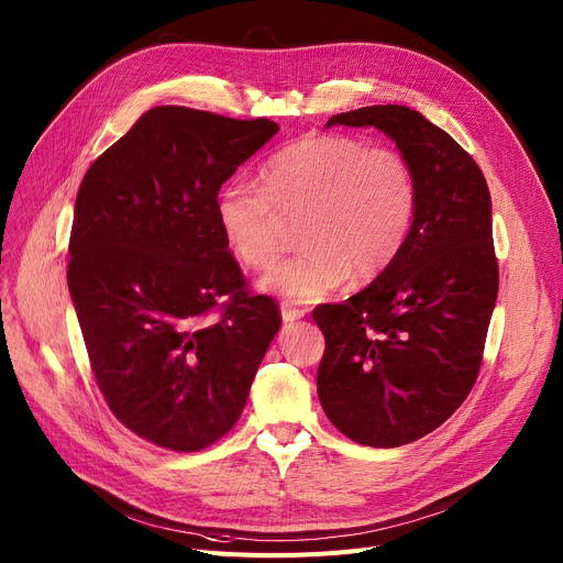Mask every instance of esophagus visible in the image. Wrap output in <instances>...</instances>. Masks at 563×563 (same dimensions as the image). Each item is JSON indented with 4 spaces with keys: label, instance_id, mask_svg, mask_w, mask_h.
<instances>
[{
    "label": "esophagus",
    "instance_id": "34e87169",
    "mask_svg": "<svg viewBox=\"0 0 563 563\" xmlns=\"http://www.w3.org/2000/svg\"><path fill=\"white\" fill-rule=\"evenodd\" d=\"M280 314H283V321L289 323V321L301 319V317L306 314V310H303V308H297V306H291V303H283V306H280Z\"/></svg>",
    "mask_w": 563,
    "mask_h": 563
}]
</instances>
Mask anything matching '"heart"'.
<instances>
[{
  "instance_id": "b5f03b06",
  "label": "heart",
  "mask_w": 563,
  "mask_h": 563,
  "mask_svg": "<svg viewBox=\"0 0 563 563\" xmlns=\"http://www.w3.org/2000/svg\"><path fill=\"white\" fill-rule=\"evenodd\" d=\"M260 183L232 180L214 200L230 253L264 269L283 251V217H303L299 255L260 278L291 303L327 299L351 274L374 278L404 249L418 212V177L388 145L349 134H308L262 166Z\"/></svg>"
}]
</instances>
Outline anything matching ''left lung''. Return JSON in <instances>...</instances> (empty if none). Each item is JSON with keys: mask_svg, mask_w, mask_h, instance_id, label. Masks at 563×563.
Returning a JSON list of instances; mask_svg holds the SVG:
<instances>
[{"mask_svg": "<svg viewBox=\"0 0 563 563\" xmlns=\"http://www.w3.org/2000/svg\"><path fill=\"white\" fill-rule=\"evenodd\" d=\"M376 128L418 177V212L395 262L312 319L327 338L317 395L367 448H399L445 422L479 374L497 299L490 194L477 162L420 111L374 104L327 123Z\"/></svg>", "mask_w": 563, "mask_h": 563, "instance_id": "1", "label": "left lung"}]
</instances>
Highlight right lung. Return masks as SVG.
<instances>
[{
  "instance_id": "add662e5",
  "label": "right lung",
  "mask_w": 563,
  "mask_h": 563,
  "mask_svg": "<svg viewBox=\"0 0 563 563\" xmlns=\"http://www.w3.org/2000/svg\"><path fill=\"white\" fill-rule=\"evenodd\" d=\"M276 132L266 118L155 107L77 191L68 287L88 361L113 416L159 448L225 435L280 329L214 217L221 185Z\"/></svg>"
}]
</instances>
